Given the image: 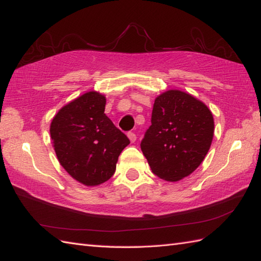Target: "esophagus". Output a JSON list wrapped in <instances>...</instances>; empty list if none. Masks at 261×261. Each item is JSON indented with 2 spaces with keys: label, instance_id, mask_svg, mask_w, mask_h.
<instances>
[{
  "label": "esophagus",
  "instance_id": "34e87169",
  "mask_svg": "<svg viewBox=\"0 0 261 261\" xmlns=\"http://www.w3.org/2000/svg\"><path fill=\"white\" fill-rule=\"evenodd\" d=\"M127 138H129L132 143L136 142V140H137V136L134 134V132H127Z\"/></svg>",
  "mask_w": 261,
  "mask_h": 261
}]
</instances>
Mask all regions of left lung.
<instances>
[{"label":"left lung","instance_id":"left-lung-1","mask_svg":"<svg viewBox=\"0 0 261 261\" xmlns=\"http://www.w3.org/2000/svg\"><path fill=\"white\" fill-rule=\"evenodd\" d=\"M214 119L202 101L179 90H169L154 99L151 125L141 150L152 173L167 181L190 176L210 150Z\"/></svg>","mask_w":261,"mask_h":261}]
</instances>
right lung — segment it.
Masks as SVG:
<instances>
[{"instance_id":"right-lung-1","label":"right lung","mask_w":261,"mask_h":261,"mask_svg":"<svg viewBox=\"0 0 261 261\" xmlns=\"http://www.w3.org/2000/svg\"><path fill=\"white\" fill-rule=\"evenodd\" d=\"M107 98L87 92L64 105L50 123L59 164L81 184L97 186L114 174L127 137L104 113Z\"/></svg>"}]
</instances>
